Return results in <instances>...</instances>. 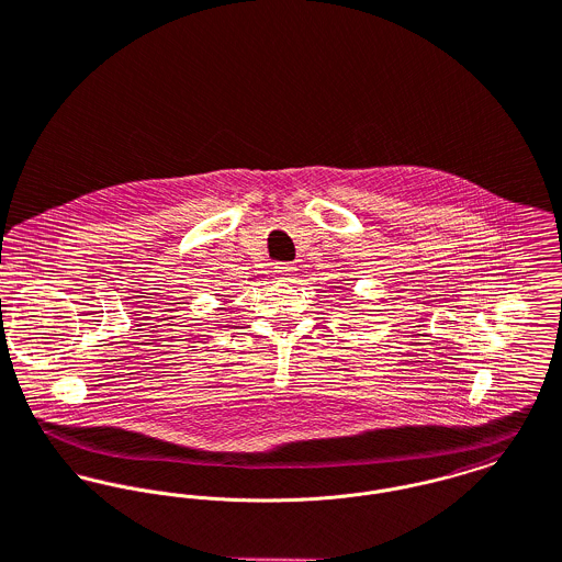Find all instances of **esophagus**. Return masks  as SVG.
I'll list each match as a JSON object with an SVG mask.
<instances>
[{
    "instance_id": "obj_1",
    "label": "esophagus",
    "mask_w": 562,
    "mask_h": 562,
    "mask_svg": "<svg viewBox=\"0 0 562 562\" xmlns=\"http://www.w3.org/2000/svg\"><path fill=\"white\" fill-rule=\"evenodd\" d=\"M273 276H276V280L289 282V280H293L297 276V269L291 267V265H276L273 267Z\"/></svg>"
}]
</instances>
